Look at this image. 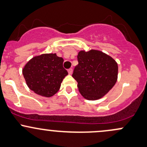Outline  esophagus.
I'll list each match as a JSON object with an SVG mask.
<instances>
[{"label": "esophagus", "mask_w": 147, "mask_h": 147, "mask_svg": "<svg viewBox=\"0 0 147 147\" xmlns=\"http://www.w3.org/2000/svg\"><path fill=\"white\" fill-rule=\"evenodd\" d=\"M68 73H69V74H71L72 73H73V69H68Z\"/></svg>", "instance_id": "esophagus-1"}]
</instances>
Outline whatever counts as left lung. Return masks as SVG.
<instances>
[{
	"mask_svg": "<svg viewBox=\"0 0 147 147\" xmlns=\"http://www.w3.org/2000/svg\"><path fill=\"white\" fill-rule=\"evenodd\" d=\"M78 64L74 68L73 78L84 98L96 100L105 96L116 83L118 64L109 55L99 50L80 51Z\"/></svg>",
	"mask_w": 147,
	"mask_h": 147,
	"instance_id": "1",
	"label": "left lung"
}]
</instances>
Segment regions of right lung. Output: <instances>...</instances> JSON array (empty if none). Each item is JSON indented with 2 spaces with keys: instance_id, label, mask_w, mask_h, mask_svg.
<instances>
[{
  "instance_id": "1",
  "label": "right lung",
  "mask_w": 147,
  "mask_h": 147,
  "mask_svg": "<svg viewBox=\"0 0 147 147\" xmlns=\"http://www.w3.org/2000/svg\"><path fill=\"white\" fill-rule=\"evenodd\" d=\"M63 61V58L56 54H43L32 58L22 70L28 87L39 95L46 97L54 95L68 75Z\"/></svg>"
}]
</instances>
